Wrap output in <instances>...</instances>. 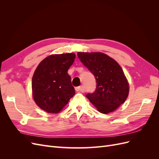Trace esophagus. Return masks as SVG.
<instances>
[{"instance_id": "obj_1", "label": "esophagus", "mask_w": 159, "mask_h": 159, "mask_svg": "<svg viewBox=\"0 0 159 159\" xmlns=\"http://www.w3.org/2000/svg\"><path fill=\"white\" fill-rule=\"evenodd\" d=\"M75 89L76 91H80H80H83V88H82V86H78V87H76L75 88Z\"/></svg>"}]
</instances>
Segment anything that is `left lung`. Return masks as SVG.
I'll list each match as a JSON object with an SVG mask.
<instances>
[{
	"label": "left lung",
	"mask_w": 159,
	"mask_h": 159,
	"mask_svg": "<svg viewBox=\"0 0 159 159\" xmlns=\"http://www.w3.org/2000/svg\"><path fill=\"white\" fill-rule=\"evenodd\" d=\"M80 61L95 76L96 89L86 97L99 112L107 114L125 102L129 87L117 62L102 52H78Z\"/></svg>",
	"instance_id": "8db88e82"
}]
</instances>
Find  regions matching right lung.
<instances>
[{
	"label": "right lung",
	"instance_id": "obj_1",
	"mask_svg": "<svg viewBox=\"0 0 159 159\" xmlns=\"http://www.w3.org/2000/svg\"><path fill=\"white\" fill-rule=\"evenodd\" d=\"M74 53L46 57L32 77L33 98L38 107L48 113H57L75 95L68 70L73 64Z\"/></svg>",
	"mask_w": 159,
	"mask_h": 159
}]
</instances>
